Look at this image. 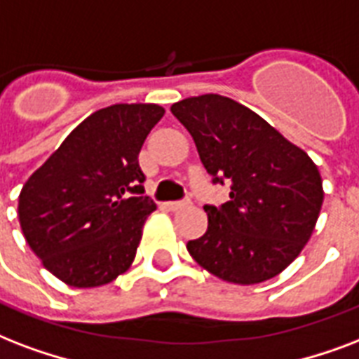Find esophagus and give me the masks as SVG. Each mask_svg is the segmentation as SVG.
<instances>
[{
  "mask_svg": "<svg viewBox=\"0 0 359 359\" xmlns=\"http://www.w3.org/2000/svg\"><path fill=\"white\" fill-rule=\"evenodd\" d=\"M189 202H166V208L170 211H177V210H183V208H187Z\"/></svg>",
  "mask_w": 359,
  "mask_h": 359,
  "instance_id": "1",
  "label": "esophagus"
}]
</instances>
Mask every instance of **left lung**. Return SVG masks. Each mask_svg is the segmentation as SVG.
I'll list each match as a JSON object with an SVG mask.
<instances>
[{
  "instance_id": "left-lung-1",
  "label": "left lung",
  "mask_w": 359,
  "mask_h": 359,
  "mask_svg": "<svg viewBox=\"0 0 359 359\" xmlns=\"http://www.w3.org/2000/svg\"><path fill=\"white\" fill-rule=\"evenodd\" d=\"M170 110L193 136L213 182H230L226 204L204 205L208 230L189 241V255L234 285L279 275L304 251L320 215L324 189L313 159L229 97H187Z\"/></svg>"
}]
</instances>
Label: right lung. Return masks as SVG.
<instances>
[{"label": "right lung", "instance_id": "1", "mask_svg": "<svg viewBox=\"0 0 359 359\" xmlns=\"http://www.w3.org/2000/svg\"><path fill=\"white\" fill-rule=\"evenodd\" d=\"M165 108L121 102L71 130L27 177L18 219L27 245L50 273L74 288H95L125 273L157 205L144 193L138 154Z\"/></svg>", "mask_w": 359, "mask_h": 359}]
</instances>
